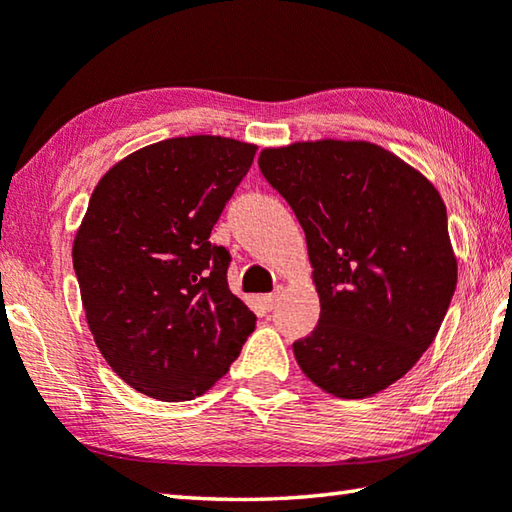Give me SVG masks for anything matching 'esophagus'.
Segmentation results:
<instances>
[{
  "mask_svg": "<svg viewBox=\"0 0 512 512\" xmlns=\"http://www.w3.org/2000/svg\"><path fill=\"white\" fill-rule=\"evenodd\" d=\"M277 297H280V291L271 293V295H264L262 300H259V302H262V306H264V311H271V309H273L275 302H277Z\"/></svg>",
  "mask_w": 512,
  "mask_h": 512,
  "instance_id": "obj_1",
  "label": "esophagus"
}]
</instances>
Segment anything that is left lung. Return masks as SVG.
Wrapping results in <instances>:
<instances>
[{
  "label": "left lung",
  "instance_id": "left-lung-1",
  "mask_svg": "<svg viewBox=\"0 0 512 512\" xmlns=\"http://www.w3.org/2000/svg\"><path fill=\"white\" fill-rule=\"evenodd\" d=\"M259 170L300 221L320 295L297 365L331 396L383 392L432 345L457 288L441 194L367 141L266 147Z\"/></svg>",
  "mask_w": 512,
  "mask_h": 512
}]
</instances>
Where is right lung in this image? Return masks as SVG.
Here are the masks:
<instances>
[{"label":"right lung","mask_w":512,"mask_h":512,"mask_svg":"<svg viewBox=\"0 0 512 512\" xmlns=\"http://www.w3.org/2000/svg\"><path fill=\"white\" fill-rule=\"evenodd\" d=\"M257 145L181 136L141 147L98 181L73 239L82 309L102 358L167 403L206 394L237 360L255 313L230 293L221 210Z\"/></svg>","instance_id":"add662e5"}]
</instances>
